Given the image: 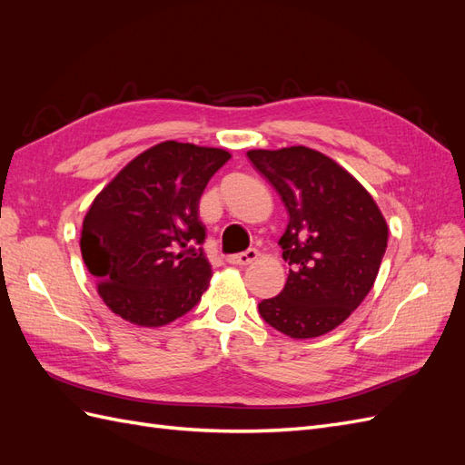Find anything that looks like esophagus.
Returning a JSON list of instances; mask_svg holds the SVG:
<instances>
[{"label":"esophagus","instance_id":"1","mask_svg":"<svg viewBox=\"0 0 465 465\" xmlns=\"http://www.w3.org/2000/svg\"><path fill=\"white\" fill-rule=\"evenodd\" d=\"M256 258H258V250H256V248H250V250H246V252H241V254L229 256L227 262L232 263V265H248V263L254 262Z\"/></svg>","mask_w":465,"mask_h":465}]
</instances>
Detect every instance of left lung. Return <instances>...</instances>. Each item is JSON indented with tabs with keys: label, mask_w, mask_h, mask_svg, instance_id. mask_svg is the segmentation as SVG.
I'll return each mask as SVG.
<instances>
[{
	"label": "left lung",
	"mask_w": 465,
	"mask_h": 465,
	"mask_svg": "<svg viewBox=\"0 0 465 465\" xmlns=\"http://www.w3.org/2000/svg\"><path fill=\"white\" fill-rule=\"evenodd\" d=\"M289 213L279 238L291 270L260 316L294 340L318 337L345 322L371 292L382 263L388 227L359 182L326 154L308 147L248 151Z\"/></svg>",
	"instance_id": "obj_1"
}]
</instances>
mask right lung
Here are the masks:
<instances>
[{
    "mask_svg": "<svg viewBox=\"0 0 465 465\" xmlns=\"http://www.w3.org/2000/svg\"><path fill=\"white\" fill-rule=\"evenodd\" d=\"M229 159L223 149L164 142L96 195L83 221L81 254L112 312L157 328L202 301L211 265L200 198Z\"/></svg>",
    "mask_w": 465,
    "mask_h": 465,
    "instance_id": "1",
    "label": "right lung"
}]
</instances>
